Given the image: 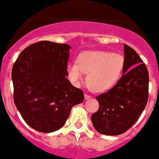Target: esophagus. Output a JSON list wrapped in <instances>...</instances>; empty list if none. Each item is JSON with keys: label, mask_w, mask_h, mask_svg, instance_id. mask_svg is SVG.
I'll return each mask as SVG.
<instances>
[{"label": "esophagus", "mask_w": 159, "mask_h": 159, "mask_svg": "<svg viewBox=\"0 0 159 159\" xmlns=\"http://www.w3.org/2000/svg\"><path fill=\"white\" fill-rule=\"evenodd\" d=\"M84 97H85V99H86V100H88V99H90V98H91V96H90V95H88V94H85Z\"/></svg>", "instance_id": "obj_1"}]
</instances>
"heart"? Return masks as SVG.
Here are the masks:
<instances>
[{
  "instance_id": "1",
  "label": "heart",
  "mask_w": 159,
  "mask_h": 159,
  "mask_svg": "<svg viewBox=\"0 0 159 159\" xmlns=\"http://www.w3.org/2000/svg\"><path fill=\"white\" fill-rule=\"evenodd\" d=\"M125 67V57L110 51H86L79 55L78 62L68 63L67 73L75 84H80L88 73L87 84L94 92L111 89L120 79Z\"/></svg>"
}]
</instances>
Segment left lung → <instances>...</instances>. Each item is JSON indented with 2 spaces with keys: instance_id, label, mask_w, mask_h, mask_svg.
Segmentation results:
<instances>
[{
  "instance_id": "left-lung-1",
  "label": "left lung",
  "mask_w": 159,
  "mask_h": 159,
  "mask_svg": "<svg viewBox=\"0 0 159 159\" xmlns=\"http://www.w3.org/2000/svg\"><path fill=\"white\" fill-rule=\"evenodd\" d=\"M125 67L119 82L97 96L99 109L92 114L94 128L100 134L118 135L135 123L148 98V72L138 53L125 44Z\"/></svg>"
}]
</instances>
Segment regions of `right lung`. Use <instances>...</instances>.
<instances>
[{"label":"right lung","mask_w":159,"mask_h":159,"mask_svg":"<svg viewBox=\"0 0 159 159\" xmlns=\"http://www.w3.org/2000/svg\"><path fill=\"white\" fill-rule=\"evenodd\" d=\"M71 47L39 41L20 53L12 67L14 102L31 128L51 133L62 128L83 92L67 79Z\"/></svg>","instance_id":"1"}]
</instances>
